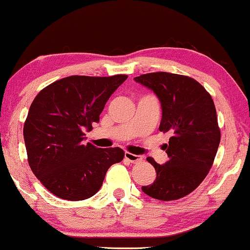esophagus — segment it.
I'll return each instance as SVG.
<instances>
[{
    "label": "esophagus",
    "instance_id": "34e87169",
    "mask_svg": "<svg viewBox=\"0 0 250 250\" xmlns=\"http://www.w3.org/2000/svg\"><path fill=\"white\" fill-rule=\"evenodd\" d=\"M125 158L127 159L128 162H130V163H140V162L143 161L142 156L131 154V152H125Z\"/></svg>",
    "mask_w": 250,
    "mask_h": 250
}]
</instances>
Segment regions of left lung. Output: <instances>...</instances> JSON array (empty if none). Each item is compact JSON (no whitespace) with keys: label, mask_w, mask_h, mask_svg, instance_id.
I'll return each instance as SVG.
<instances>
[{"label":"left lung","mask_w":250,"mask_h":250,"mask_svg":"<svg viewBox=\"0 0 250 250\" xmlns=\"http://www.w3.org/2000/svg\"><path fill=\"white\" fill-rule=\"evenodd\" d=\"M135 81L158 96L159 131L171 136L162 146L169 156L167 163L161 165L154 158H146L157 176L152 184L142 186V191L158 200L180 199L200 185L214 162L221 137L214 102L190 77L154 72L136 77Z\"/></svg>","instance_id":"obj_1"}]
</instances>
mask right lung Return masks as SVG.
Returning <instances> with one entry per match:
<instances>
[{
	"label": "right lung",
	"mask_w": 250,
	"mask_h": 250,
	"mask_svg": "<svg viewBox=\"0 0 250 250\" xmlns=\"http://www.w3.org/2000/svg\"><path fill=\"white\" fill-rule=\"evenodd\" d=\"M127 78L66 77L42 89L32 101L23 128L28 162L51 193L72 201L91 198L108 169L125 157L117 146L101 149L85 143L83 130L99 122L108 99Z\"/></svg>",
	"instance_id": "obj_1"
}]
</instances>
